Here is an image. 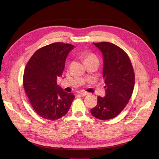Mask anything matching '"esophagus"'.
<instances>
[{
    "label": "esophagus",
    "instance_id": "1",
    "mask_svg": "<svg viewBox=\"0 0 159 159\" xmlns=\"http://www.w3.org/2000/svg\"><path fill=\"white\" fill-rule=\"evenodd\" d=\"M88 95V92H84V91H83V92H81V93H80V95L81 97H84V96H86V95Z\"/></svg>",
    "mask_w": 159,
    "mask_h": 159
}]
</instances>
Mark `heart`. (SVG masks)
Masks as SVG:
<instances>
[{
    "mask_svg": "<svg viewBox=\"0 0 159 159\" xmlns=\"http://www.w3.org/2000/svg\"><path fill=\"white\" fill-rule=\"evenodd\" d=\"M84 61H87L89 60H92V59H97V57L93 54V53H86L84 55Z\"/></svg>",
    "mask_w": 159,
    "mask_h": 159,
    "instance_id": "obj_1",
    "label": "heart"
}]
</instances>
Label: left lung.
Listing matches in <instances>:
<instances>
[{
    "instance_id": "left-lung-1",
    "label": "left lung",
    "mask_w": 159,
    "mask_h": 159,
    "mask_svg": "<svg viewBox=\"0 0 159 159\" xmlns=\"http://www.w3.org/2000/svg\"><path fill=\"white\" fill-rule=\"evenodd\" d=\"M93 44L103 55L106 95L97 97V104L91 113L100 120H109L117 116L128 103L134 88L135 73L128 55L120 48L107 42Z\"/></svg>"
}]
</instances>
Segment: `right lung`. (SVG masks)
I'll return each instance as SVG.
<instances>
[{
	"instance_id": "add662e5",
	"label": "right lung",
	"mask_w": 159,
	"mask_h": 159,
	"mask_svg": "<svg viewBox=\"0 0 159 159\" xmlns=\"http://www.w3.org/2000/svg\"><path fill=\"white\" fill-rule=\"evenodd\" d=\"M73 45L55 43L39 49L25 68L23 85L33 110L41 117L55 120L68 113L75 95L57 85L66 57Z\"/></svg>"
}]
</instances>
